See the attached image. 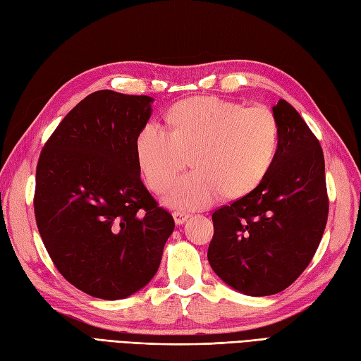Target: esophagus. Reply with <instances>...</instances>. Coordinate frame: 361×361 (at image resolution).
<instances>
[{
  "mask_svg": "<svg viewBox=\"0 0 361 361\" xmlns=\"http://www.w3.org/2000/svg\"><path fill=\"white\" fill-rule=\"evenodd\" d=\"M172 215H173V219H175V223H177V224H184L190 218L188 212H183V210H175Z\"/></svg>",
  "mask_w": 361,
  "mask_h": 361,
  "instance_id": "34e87169",
  "label": "esophagus"
}]
</instances>
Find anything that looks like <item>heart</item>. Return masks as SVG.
Returning a JSON list of instances; mask_svg holds the SVG:
<instances>
[{
	"mask_svg": "<svg viewBox=\"0 0 361 361\" xmlns=\"http://www.w3.org/2000/svg\"><path fill=\"white\" fill-rule=\"evenodd\" d=\"M164 131L146 126L135 138L142 177L157 195L169 190L166 202L195 210L221 200L253 192L269 175L279 146V125L270 109L215 96L189 97L164 114Z\"/></svg>",
	"mask_w": 361,
	"mask_h": 361,
	"instance_id": "1",
	"label": "heart"
}]
</instances>
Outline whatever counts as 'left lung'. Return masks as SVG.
I'll use <instances>...</instances> for the list:
<instances>
[{
	"instance_id": "left-lung-1",
	"label": "left lung",
	"mask_w": 361,
	"mask_h": 361,
	"mask_svg": "<svg viewBox=\"0 0 361 361\" xmlns=\"http://www.w3.org/2000/svg\"><path fill=\"white\" fill-rule=\"evenodd\" d=\"M279 146L265 180L214 212L207 259L247 295L281 293L311 262L328 221L325 159L317 137L288 102L273 106Z\"/></svg>"
}]
</instances>
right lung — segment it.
Instances as JSON below:
<instances>
[{
    "instance_id": "1",
    "label": "right lung",
    "mask_w": 361,
    "mask_h": 361,
    "mask_svg": "<svg viewBox=\"0 0 361 361\" xmlns=\"http://www.w3.org/2000/svg\"><path fill=\"white\" fill-rule=\"evenodd\" d=\"M152 97L100 90L63 117L36 166L35 218L53 264L92 298L142 290L160 267L173 218L140 178L135 138Z\"/></svg>"
}]
</instances>
